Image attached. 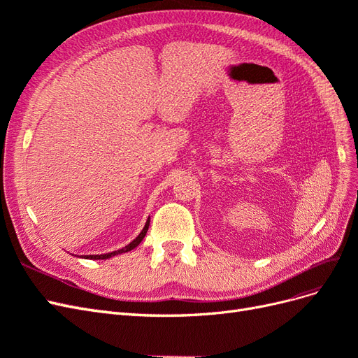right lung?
Returning a JSON list of instances; mask_svg holds the SVG:
<instances>
[{"label":"right lung","instance_id":"add662e5","mask_svg":"<svg viewBox=\"0 0 358 358\" xmlns=\"http://www.w3.org/2000/svg\"><path fill=\"white\" fill-rule=\"evenodd\" d=\"M149 222H150V218H148V221H146V224H145V227H143V230L140 231V234L136 237V239H134L131 243H128L127 246H124L122 249H117V251L107 252V254H100V255H85V257L80 255V257H82V258H88V259H107V258H112V257H115V255L125 254V252H128V251H131V249H134L136 246H138L140 242L143 241V237L146 236L148 229H149Z\"/></svg>","mask_w":358,"mask_h":358}]
</instances>
